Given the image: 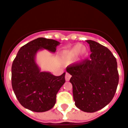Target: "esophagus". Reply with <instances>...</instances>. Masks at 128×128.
<instances>
[{"mask_svg": "<svg viewBox=\"0 0 128 128\" xmlns=\"http://www.w3.org/2000/svg\"><path fill=\"white\" fill-rule=\"evenodd\" d=\"M71 77H72V76H71L70 74L66 73V74H65V80L69 81L70 80Z\"/></svg>", "mask_w": 128, "mask_h": 128, "instance_id": "1", "label": "esophagus"}]
</instances>
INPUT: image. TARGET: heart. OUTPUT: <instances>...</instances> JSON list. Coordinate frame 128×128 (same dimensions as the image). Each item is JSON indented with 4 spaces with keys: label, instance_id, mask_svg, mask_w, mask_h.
<instances>
[{
    "label": "heart",
    "instance_id": "b5f03b06",
    "mask_svg": "<svg viewBox=\"0 0 128 128\" xmlns=\"http://www.w3.org/2000/svg\"><path fill=\"white\" fill-rule=\"evenodd\" d=\"M88 54L87 48L80 44H76L68 50L63 51L62 58L66 61H72L79 55L80 58H83Z\"/></svg>",
    "mask_w": 128,
    "mask_h": 128
}]
</instances>
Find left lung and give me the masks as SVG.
<instances>
[{"label":"left lung","mask_w":128,"mask_h":128,"mask_svg":"<svg viewBox=\"0 0 128 128\" xmlns=\"http://www.w3.org/2000/svg\"><path fill=\"white\" fill-rule=\"evenodd\" d=\"M90 46V58L67 68L72 77L76 106L86 112L104 108L113 98L119 83L115 57L105 46L86 40Z\"/></svg>","instance_id":"8db88e82"}]
</instances>
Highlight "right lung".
I'll return each mask as SVG.
<instances>
[{
    "mask_svg": "<svg viewBox=\"0 0 128 128\" xmlns=\"http://www.w3.org/2000/svg\"><path fill=\"white\" fill-rule=\"evenodd\" d=\"M60 44L39 37L23 46L17 54L12 67V88L25 108L42 112L54 106L56 94L65 82V72L56 76L49 72H42L36 55L42 50L54 53Z\"/></svg>",
    "mask_w": 128,
    "mask_h": 128,
    "instance_id": "add662e5",
    "label": "right lung"
}]
</instances>
